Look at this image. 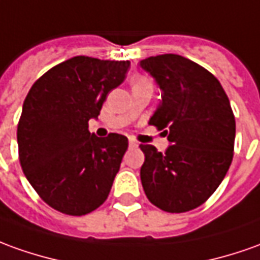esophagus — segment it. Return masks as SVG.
Wrapping results in <instances>:
<instances>
[{"mask_svg":"<svg viewBox=\"0 0 260 260\" xmlns=\"http://www.w3.org/2000/svg\"><path fill=\"white\" fill-rule=\"evenodd\" d=\"M128 146L132 148H137L139 147V141H136L134 139H130V140H128Z\"/></svg>","mask_w":260,"mask_h":260,"instance_id":"1","label":"esophagus"}]
</instances>
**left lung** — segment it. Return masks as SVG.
Masks as SVG:
<instances>
[{
  "instance_id": "obj_1",
  "label": "left lung",
  "mask_w": 260,
  "mask_h": 260,
  "mask_svg": "<svg viewBox=\"0 0 260 260\" xmlns=\"http://www.w3.org/2000/svg\"><path fill=\"white\" fill-rule=\"evenodd\" d=\"M161 89L150 124L167 136L164 151L140 144V178L148 201L171 214L202 205L222 182L234 157L235 116L219 80L189 59L166 53L140 60Z\"/></svg>"
}]
</instances>
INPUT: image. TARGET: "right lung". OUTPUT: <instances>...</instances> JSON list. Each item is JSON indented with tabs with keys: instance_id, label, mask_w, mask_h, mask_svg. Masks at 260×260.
<instances>
[{
	"instance_id": "right-lung-1",
	"label": "right lung",
	"mask_w": 260,
	"mask_h": 260,
	"mask_svg": "<svg viewBox=\"0 0 260 260\" xmlns=\"http://www.w3.org/2000/svg\"><path fill=\"white\" fill-rule=\"evenodd\" d=\"M128 68V60L75 56L44 73L25 98L19 162L37 194L62 214L86 215L109 197L128 140L117 133L96 137L89 120Z\"/></svg>"
}]
</instances>
